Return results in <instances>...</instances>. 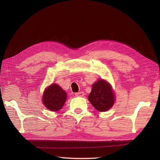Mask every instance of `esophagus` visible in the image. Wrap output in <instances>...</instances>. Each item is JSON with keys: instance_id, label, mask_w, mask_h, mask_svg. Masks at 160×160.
<instances>
[{"instance_id": "obj_1", "label": "esophagus", "mask_w": 160, "mask_h": 160, "mask_svg": "<svg viewBox=\"0 0 160 160\" xmlns=\"http://www.w3.org/2000/svg\"><path fill=\"white\" fill-rule=\"evenodd\" d=\"M84 93L83 91H81V92H78V93H76L75 95L77 97H83L84 96Z\"/></svg>"}]
</instances>
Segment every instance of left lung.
<instances>
[{
    "instance_id": "1",
    "label": "left lung",
    "mask_w": 160,
    "mask_h": 160,
    "mask_svg": "<svg viewBox=\"0 0 160 160\" xmlns=\"http://www.w3.org/2000/svg\"><path fill=\"white\" fill-rule=\"evenodd\" d=\"M114 94L110 85L105 81L98 80L92 86L88 99L99 111L109 110L114 103Z\"/></svg>"
}]
</instances>
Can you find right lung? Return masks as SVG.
Masks as SVG:
<instances>
[{"label": "right lung", "instance_id": "1", "mask_svg": "<svg viewBox=\"0 0 160 160\" xmlns=\"http://www.w3.org/2000/svg\"><path fill=\"white\" fill-rule=\"evenodd\" d=\"M67 93L59 85L52 84L46 89L42 97V103L47 109L56 111L60 110L64 105Z\"/></svg>", "mask_w": 160, "mask_h": 160}]
</instances>
